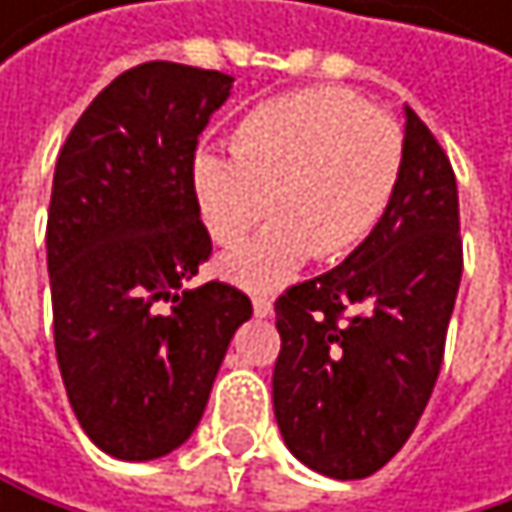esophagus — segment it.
<instances>
[{"instance_id":"1","label":"esophagus","mask_w":512,"mask_h":512,"mask_svg":"<svg viewBox=\"0 0 512 512\" xmlns=\"http://www.w3.org/2000/svg\"><path fill=\"white\" fill-rule=\"evenodd\" d=\"M252 305H255V317H269L272 314V302L266 296H255Z\"/></svg>"}]
</instances>
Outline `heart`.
I'll return each instance as SVG.
<instances>
[{
    "instance_id": "1",
    "label": "heart",
    "mask_w": 512,
    "mask_h": 512,
    "mask_svg": "<svg viewBox=\"0 0 512 512\" xmlns=\"http://www.w3.org/2000/svg\"><path fill=\"white\" fill-rule=\"evenodd\" d=\"M231 151H198L189 192L207 234L231 246L269 210L252 243L222 257V275L275 290L308 257L341 260L382 222L403 171V130L344 88H302L252 106Z\"/></svg>"
}]
</instances>
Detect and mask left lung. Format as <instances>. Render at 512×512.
<instances>
[{
	"label": "left lung",
	"instance_id": "obj_1",
	"mask_svg": "<svg viewBox=\"0 0 512 512\" xmlns=\"http://www.w3.org/2000/svg\"><path fill=\"white\" fill-rule=\"evenodd\" d=\"M460 278L457 177L406 106L403 171L376 231L275 302L272 406L296 460L361 480L406 445L439 379Z\"/></svg>",
	"mask_w": 512,
	"mask_h": 512
}]
</instances>
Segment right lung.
Returning a JSON list of instances; mask_svg holds the SVG:
<instances>
[{"instance_id": "obj_1", "label": "right lung", "mask_w": 512, "mask_h": 512, "mask_svg": "<svg viewBox=\"0 0 512 512\" xmlns=\"http://www.w3.org/2000/svg\"><path fill=\"white\" fill-rule=\"evenodd\" d=\"M234 76L148 61L73 124L52 177L47 269L55 358L76 421L109 457L156 460L198 427L243 290H186L213 243L189 165Z\"/></svg>"}]
</instances>
